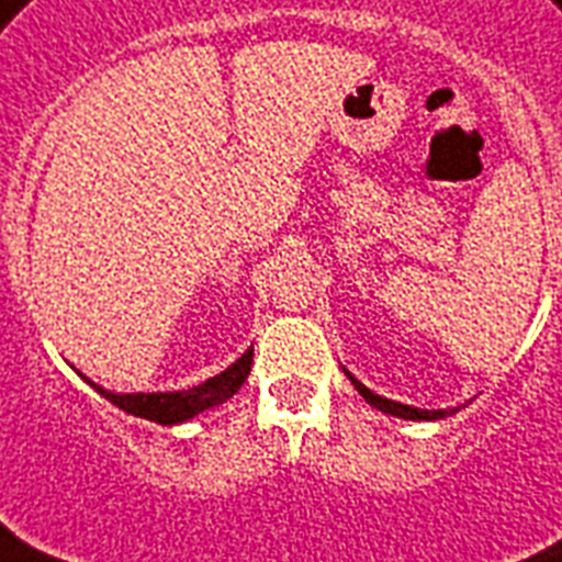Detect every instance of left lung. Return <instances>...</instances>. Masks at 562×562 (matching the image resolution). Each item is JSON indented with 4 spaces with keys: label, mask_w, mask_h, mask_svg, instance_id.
<instances>
[{
    "label": "left lung",
    "mask_w": 562,
    "mask_h": 562,
    "mask_svg": "<svg viewBox=\"0 0 562 562\" xmlns=\"http://www.w3.org/2000/svg\"><path fill=\"white\" fill-rule=\"evenodd\" d=\"M345 374H348V380L353 383V389H357L359 395L366 397L368 404L374 406V409H380V413H385V415L406 418V422H436V418H445V415L460 413V406H453V409H418V406L401 404V401H389V397H383V395H374V392H371L366 383H359L357 376L350 374L348 368H345Z\"/></svg>",
    "instance_id": "8db88e82"
}]
</instances>
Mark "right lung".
I'll use <instances>...</instances> for the list:
<instances>
[{"label":"right lung","mask_w":562,"mask_h":562,"mask_svg":"<svg viewBox=\"0 0 562 562\" xmlns=\"http://www.w3.org/2000/svg\"><path fill=\"white\" fill-rule=\"evenodd\" d=\"M252 366V348H247L241 357L235 359L233 366L221 371V374L209 376L205 383L191 385V389H179V392H128V395H120V392H109L102 385L91 383L85 376V383L93 385L105 401L123 409L128 415H138V418H147V422L156 424H182L194 415L212 409V406L226 404L229 397L244 385V380L250 376Z\"/></svg>","instance_id":"obj_1"}]
</instances>
